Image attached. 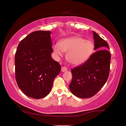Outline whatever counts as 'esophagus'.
Returning <instances> with one entry per match:
<instances>
[{"mask_svg": "<svg viewBox=\"0 0 126 126\" xmlns=\"http://www.w3.org/2000/svg\"><path fill=\"white\" fill-rule=\"evenodd\" d=\"M67 68L65 67H62L61 68V71L62 72L67 71Z\"/></svg>", "mask_w": 126, "mask_h": 126, "instance_id": "obj_1", "label": "esophagus"}]
</instances>
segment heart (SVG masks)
<instances>
[{"label":"heart","mask_w":126,"mask_h":126,"mask_svg":"<svg viewBox=\"0 0 126 126\" xmlns=\"http://www.w3.org/2000/svg\"><path fill=\"white\" fill-rule=\"evenodd\" d=\"M94 45L91 41L80 37H73L62 40L53 46V53L61 56L63 52H68L67 59L71 64L79 65L86 61L93 54Z\"/></svg>","instance_id":"heart-1"}]
</instances>
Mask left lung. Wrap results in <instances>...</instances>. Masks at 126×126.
I'll return each mask as SVG.
<instances>
[{"label":"left lung","mask_w":126,"mask_h":126,"mask_svg":"<svg viewBox=\"0 0 126 126\" xmlns=\"http://www.w3.org/2000/svg\"><path fill=\"white\" fill-rule=\"evenodd\" d=\"M94 49L86 62L71 70L72 80L70 91L77 97L90 98L101 89L108 79L110 71V53L106 49V41L93 31Z\"/></svg>","instance_id":"8db88e82"}]
</instances>
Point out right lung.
Listing matches in <instances>:
<instances>
[{"mask_svg":"<svg viewBox=\"0 0 126 126\" xmlns=\"http://www.w3.org/2000/svg\"><path fill=\"white\" fill-rule=\"evenodd\" d=\"M50 31L30 33L18 44L15 55L16 79L27 96L40 99L51 91L61 66L52 58V42Z\"/></svg>","mask_w":126,"mask_h":126,"instance_id":"1","label":"right lung"}]
</instances>
